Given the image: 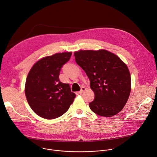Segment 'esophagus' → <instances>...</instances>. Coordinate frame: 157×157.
I'll use <instances>...</instances> for the list:
<instances>
[{"label": "esophagus", "mask_w": 157, "mask_h": 157, "mask_svg": "<svg viewBox=\"0 0 157 157\" xmlns=\"http://www.w3.org/2000/svg\"><path fill=\"white\" fill-rule=\"evenodd\" d=\"M86 90V87H82V88H81V91L78 92V93L81 94H82V93H84V92Z\"/></svg>", "instance_id": "obj_1"}]
</instances>
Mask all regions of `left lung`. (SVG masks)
<instances>
[{
  "label": "left lung",
  "instance_id": "obj_1",
  "mask_svg": "<svg viewBox=\"0 0 157 157\" xmlns=\"http://www.w3.org/2000/svg\"><path fill=\"white\" fill-rule=\"evenodd\" d=\"M77 64L86 72L94 93L89 103L94 113L113 117L121 112L129 98L131 77L126 64L105 50H79L74 53Z\"/></svg>",
  "mask_w": 157,
  "mask_h": 157
}]
</instances>
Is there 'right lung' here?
<instances>
[{
	"instance_id": "1",
	"label": "right lung",
	"mask_w": 157,
	"mask_h": 157,
	"mask_svg": "<svg viewBox=\"0 0 157 157\" xmlns=\"http://www.w3.org/2000/svg\"><path fill=\"white\" fill-rule=\"evenodd\" d=\"M71 55V52H63L43 57L33 64L28 74L26 98L34 113L42 118L53 119L61 116L76 98L70 84L59 79L61 67Z\"/></svg>"
}]
</instances>
